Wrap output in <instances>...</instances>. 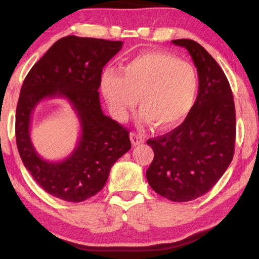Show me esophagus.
Instances as JSON below:
<instances>
[{
    "label": "esophagus",
    "mask_w": 259,
    "mask_h": 259,
    "mask_svg": "<svg viewBox=\"0 0 259 259\" xmlns=\"http://www.w3.org/2000/svg\"><path fill=\"white\" fill-rule=\"evenodd\" d=\"M130 138H131V143H132L133 146H138V145L144 144V141H145L143 136H140V134H137L134 132L130 134Z\"/></svg>",
    "instance_id": "obj_1"
}]
</instances>
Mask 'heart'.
I'll return each mask as SVG.
<instances>
[{"mask_svg":"<svg viewBox=\"0 0 259 259\" xmlns=\"http://www.w3.org/2000/svg\"><path fill=\"white\" fill-rule=\"evenodd\" d=\"M100 87L116 119H126L138 98L140 119L165 130L189 114L196 101L198 79L190 63L167 53L147 52L126 62L121 74L104 70Z\"/></svg>","mask_w":259,"mask_h":259,"instance_id":"b5f03b06","label":"heart"}]
</instances>
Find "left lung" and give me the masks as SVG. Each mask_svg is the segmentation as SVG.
Wrapping results in <instances>:
<instances>
[{
  "label": "left lung",
  "instance_id": "obj_1",
  "mask_svg": "<svg viewBox=\"0 0 259 259\" xmlns=\"http://www.w3.org/2000/svg\"><path fill=\"white\" fill-rule=\"evenodd\" d=\"M187 49L199 79L193 107L182 125L148 139L154 152L146 171L150 186L172 201H190L208 192L233 158L236 111L224 72L196 41L172 40Z\"/></svg>",
  "mask_w": 259,
  "mask_h": 259
}]
</instances>
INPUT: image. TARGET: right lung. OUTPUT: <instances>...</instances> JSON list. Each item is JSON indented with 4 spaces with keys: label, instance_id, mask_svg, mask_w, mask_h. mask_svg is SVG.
Returning <instances> with one entry per match:
<instances>
[{
    "label": "right lung",
    "instance_id": "right-lung-1",
    "mask_svg": "<svg viewBox=\"0 0 259 259\" xmlns=\"http://www.w3.org/2000/svg\"><path fill=\"white\" fill-rule=\"evenodd\" d=\"M121 41L69 35L55 42L23 81L16 107V145L23 165L46 192L80 203L101 191L112 166L131 148L128 131L101 109L99 87L104 66ZM66 98L80 122L76 148L60 162L41 158L30 139L34 108L47 98Z\"/></svg>",
    "mask_w": 259,
    "mask_h": 259
}]
</instances>
